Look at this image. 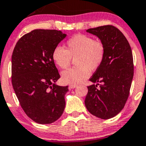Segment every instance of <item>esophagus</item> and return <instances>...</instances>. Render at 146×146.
<instances>
[{"instance_id": "34e87169", "label": "esophagus", "mask_w": 146, "mask_h": 146, "mask_svg": "<svg viewBox=\"0 0 146 146\" xmlns=\"http://www.w3.org/2000/svg\"><path fill=\"white\" fill-rule=\"evenodd\" d=\"M77 87V84H70L69 87L70 89H74Z\"/></svg>"}]
</instances>
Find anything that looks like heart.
Masks as SVG:
<instances>
[{
  "instance_id": "heart-1",
  "label": "heart",
  "mask_w": 146,
  "mask_h": 146,
  "mask_svg": "<svg viewBox=\"0 0 146 146\" xmlns=\"http://www.w3.org/2000/svg\"><path fill=\"white\" fill-rule=\"evenodd\" d=\"M106 54L104 43L84 35L73 36L67 42V49L56 46L53 50L52 58L61 69L68 68L75 59L76 67L62 73L64 83L76 84L90 76V71H95L103 63Z\"/></svg>"
}]
</instances>
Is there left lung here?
Returning a JSON list of instances; mask_svg holds the SVG:
<instances>
[{
    "instance_id": "8db88e82",
    "label": "left lung",
    "mask_w": 146,
    "mask_h": 146,
    "mask_svg": "<svg viewBox=\"0 0 146 146\" xmlns=\"http://www.w3.org/2000/svg\"><path fill=\"white\" fill-rule=\"evenodd\" d=\"M87 31L99 38L106 54L103 63L90 78L98 84L87 87L84 103L92 115L110 119L123 109L129 98L134 76L132 52L126 38L115 26H99Z\"/></svg>"
}]
</instances>
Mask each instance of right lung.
<instances>
[{
    "label": "right lung",
    "instance_id": "1",
    "mask_svg": "<svg viewBox=\"0 0 146 146\" xmlns=\"http://www.w3.org/2000/svg\"><path fill=\"white\" fill-rule=\"evenodd\" d=\"M66 36L61 31L35 29L17 41L12 56V83L29 117L40 124L57 120L65 107L68 87L56 84L60 78L53 50Z\"/></svg>",
    "mask_w": 146,
    "mask_h": 146
}]
</instances>
